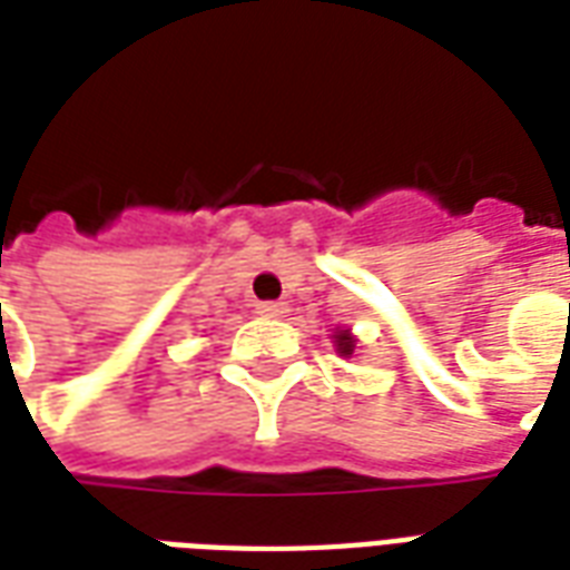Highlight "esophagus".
<instances>
[{
	"instance_id": "1",
	"label": "esophagus",
	"mask_w": 570,
	"mask_h": 570,
	"mask_svg": "<svg viewBox=\"0 0 570 570\" xmlns=\"http://www.w3.org/2000/svg\"><path fill=\"white\" fill-rule=\"evenodd\" d=\"M256 314H263V317H284L286 302H259V305H256Z\"/></svg>"
}]
</instances>
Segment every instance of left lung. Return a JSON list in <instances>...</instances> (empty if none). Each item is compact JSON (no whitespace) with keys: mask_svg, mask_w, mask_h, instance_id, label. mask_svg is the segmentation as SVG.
<instances>
[{"mask_svg":"<svg viewBox=\"0 0 570 570\" xmlns=\"http://www.w3.org/2000/svg\"><path fill=\"white\" fill-rule=\"evenodd\" d=\"M335 344H338V353H344V356L353 353V338H350L347 332H338V335H335Z\"/></svg>","mask_w":570,"mask_h":570,"instance_id":"1","label":"left lung"}]
</instances>
